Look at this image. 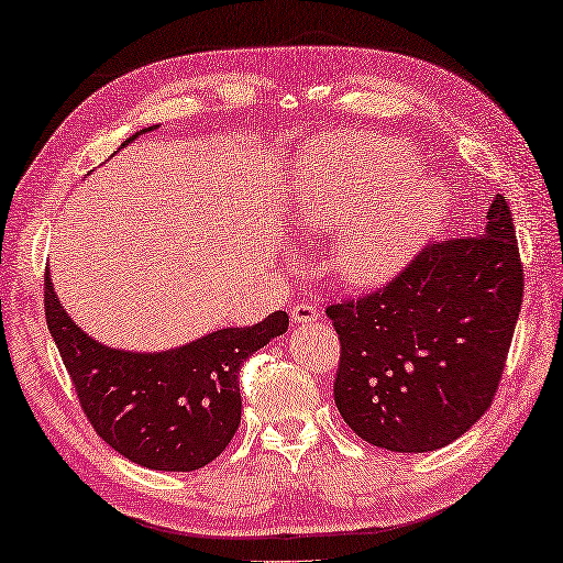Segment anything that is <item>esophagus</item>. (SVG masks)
I'll return each mask as SVG.
<instances>
[{
	"instance_id": "1",
	"label": "esophagus",
	"mask_w": 563,
	"mask_h": 563,
	"mask_svg": "<svg viewBox=\"0 0 563 563\" xmlns=\"http://www.w3.org/2000/svg\"><path fill=\"white\" fill-rule=\"evenodd\" d=\"M290 318L296 320V323H313V320H320V310L316 306H310V302H296L290 310Z\"/></svg>"
}]
</instances>
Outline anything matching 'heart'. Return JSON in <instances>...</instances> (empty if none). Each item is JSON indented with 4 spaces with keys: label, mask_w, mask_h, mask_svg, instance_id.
<instances>
[{
    "label": "heart",
    "mask_w": 563,
    "mask_h": 563,
    "mask_svg": "<svg viewBox=\"0 0 563 563\" xmlns=\"http://www.w3.org/2000/svg\"><path fill=\"white\" fill-rule=\"evenodd\" d=\"M418 169L416 157L400 142L371 132L335 140L320 150L300 222L308 230H333L349 222L330 253L338 278L345 283L386 278L431 233L435 200L416 180Z\"/></svg>",
    "instance_id": "heart-1"
}]
</instances>
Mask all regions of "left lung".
<instances>
[{"label":"left lung","instance_id":"left-lung-1","mask_svg":"<svg viewBox=\"0 0 563 563\" xmlns=\"http://www.w3.org/2000/svg\"><path fill=\"white\" fill-rule=\"evenodd\" d=\"M484 235L428 243L383 288L333 300L335 406L355 435L396 453L456 441L490 408L523 302L511 210L496 195Z\"/></svg>","mask_w":563,"mask_h":563}]
</instances>
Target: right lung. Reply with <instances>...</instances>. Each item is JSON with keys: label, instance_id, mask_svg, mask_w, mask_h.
I'll return each mask as SVG.
<instances>
[{"label": "right lung", "instance_id": "obj_1", "mask_svg": "<svg viewBox=\"0 0 563 563\" xmlns=\"http://www.w3.org/2000/svg\"><path fill=\"white\" fill-rule=\"evenodd\" d=\"M44 316L97 435L120 456L155 471H198L225 451L240 426V368L288 330V316L278 310L263 323L216 330L177 351H112L73 323L52 290L49 271Z\"/></svg>", "mask_w": 563, "mask_h": 563}]
</instances>
